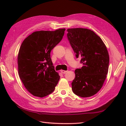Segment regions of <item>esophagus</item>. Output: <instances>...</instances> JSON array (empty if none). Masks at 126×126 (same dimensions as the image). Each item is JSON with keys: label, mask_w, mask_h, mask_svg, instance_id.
Listing matches in <instances>:
<instances>
[{"label": "esophagus", "mask_w": 126, "mask_h": 126, "mask_svg": "<svg viewBox=\"0 0 126 126\" xmlns=\"http://www.w3.org/2000/svg\"><path fill=\"white\" fill-rule=\"evenodd\" d=\"M60 71H61V72H62V74H66L67 71H65V70H61Z\"/></svg>", "instance_id": "obj_1"}]
</instances>
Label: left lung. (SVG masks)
I'll list each match as a JSON object with an SVG mask.
<instances>
[{
	"mask_svg": "<svg viewBox=\"0 0 126 126\" xmlns=\"http://www.w3.org/2000/svg\"><path fill=\"white\" fill-rule=\"evenodd\" d=\"M67 37L77 58H81L83 66L75 71L72 83L74 93L81 97H89L102 88L108 74L109 56L101 38L88 29H67Z\"/></svg>",
	"mask_w": 126,
	"mask_h": 126,
	"instance_id": "left-lung-1",
	"label": "left lung"
}]
</instances>
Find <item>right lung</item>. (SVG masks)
<instances>
[{
	"label": "right lung",
	"mask_w": 126,
	"mask_h": 126,
	"mask_svg": "<svg viewBox=\"0 0 126 126\" xmlns=\"http://www.w3.org/2000/svg\"><path fill=\"white\" fill-rule=\"evenodd\" d=\"M66 29L40 30L24 39L18 55V74L26 89L43 98L54 91L60 76L55 70L50 52L63 39Z\"/></svg>",
	"instance_id": "1"
}]
</instances>
